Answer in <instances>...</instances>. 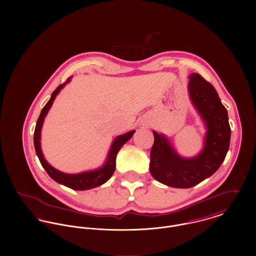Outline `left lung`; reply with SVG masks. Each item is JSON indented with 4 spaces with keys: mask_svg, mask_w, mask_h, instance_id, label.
I'll return each instance as SVG.
<instances>
[{
    "mask_svg": "<svg viewBox=\"0 0 256 256\" xmlns=\"http://www.w3.org/2000/svg\"><path fill=\"white\" fill-rule=\"evenodd\" d=\"M189 94L207 126L205 148L193 158L180 156L168 139L154 133L150 172L154 180L174 188H190L217 172L230 146V127L228 111L222 104L215 88L199 74H192Z\"/></svg>",
    "mask_w": 256,
    "mask_h": 256,
    "instance_id": "obj_1",
    "label": "left lung"
}]
</instances>
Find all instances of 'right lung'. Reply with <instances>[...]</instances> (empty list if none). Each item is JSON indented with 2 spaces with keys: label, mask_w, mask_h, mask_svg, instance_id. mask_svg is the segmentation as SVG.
Returning a JSON list of instances; mask_svg holds the SVG:
<instances>
[{
  "label": "right lung",
  "mask_w": 256,
  "mask_h": 256,
  "mask_svg": "<svg viewBox=\"0 0 256 256\" xmlns=\"http://www.w3.org/2000/svg\"><path fill=\"white\" fill-rule=\"evenodd\" d=\"M70 82V78H68V80L62 84H60L51 94V98L49 100V102L45 104V106L41 110V113L37 119L36 126V130H34V148H36V152L37 156L42 164V166L44 168V170H46V172L49 174V176L51 178H53L55 182L58 183H61L69 188H72L74 190H88V189H92L94 187H98L104 183L106 182L112 176L114 170H115V166H116V156L117 152H119V150L121 148V146H123L135 133V131H131L128 132L124 135L118 136L112 146L110 148V154L106 160V164L102 168H98L94 172H82V174H64L61 172L57 170H55L54 168H52L44 158L43 154L41 152V148H40V132H41V127L44 121V117L46 116L48 110H50L53 100H55L57 94L61 90V88Z\"/></svg>",
  "instance_id": "right-lung-1"
}]
</instances>
